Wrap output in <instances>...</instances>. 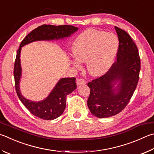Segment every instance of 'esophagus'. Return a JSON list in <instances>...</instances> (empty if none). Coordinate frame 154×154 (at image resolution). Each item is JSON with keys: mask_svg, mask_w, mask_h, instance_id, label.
Masks as SVG:
<instances>
[{"mask_svg": "<svg viewBox=\"0 0 154 154\" xmlns=\"http://www.w3.org/2000/svg\"><path fill=\"white\" fill-rule=\"evenodd\" d=\"M86 83V81L83 79H79L77 80V85H83Z\"/></svg>", "mask_w": 154, "mask_h": 154, "instance_id": "1", "label": "esophagus"}]
</instances>
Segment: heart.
<instances>
[{
  "label": "heart",
  "mask_w": 154,
  "mask_h": 154,
  "mask_svg": "<svg viewBox=\"0 0 154 154\" xmlns=\"http://www.w3.org/2000/svg\"><path fill=\"white\" fill-rule=\"evenodd\" d=\"M119 40L111 33L89 29L75 39L72 46L74 57L79 62H87L89 73L101 76L112 65L119 49ZM75 65H79L75 63Z\"/></svg>",
  "instance_id": "heart-1"
}]
</instances>
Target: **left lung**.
<instances>
[{"instance_id":"left-lung-1","label":"left lung","mask_w":154,"mask_h":154,"mask_svg":"<svg viewBox=\"0 0 154 154\" xmlns=\"http://www.w3.org/2000/svg\"><path fill=\"white\" fill-rule=\"evenodd\" d=\"M119 45L116 61L102 76L89 82L88 106L98 118H108L123 110L137 85L141 69L138 48L125 30L115 26Z\"/></svg>"}]
</instances>
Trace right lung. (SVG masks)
<instances>
[{
    "instance_id": "add662e5",
    "label": "right lung",
    "mask_w": 154,
    "mask_h": 154,
    "mask_svg": "<svg viewBox=\"0 0 154 154\" xmlns=\"http://www.w3.org/2000/svg\"><path fill=\"white\" fill-rule=\"evenodd\" d=\"M78 30L76 27L69 25L52 26L42 25L32 31L20 44L14 65L15 90L19 100L33 115L44 120H54L63 113L66 107V97L77 88L75 77L62 78L55 85L49 96L41 102L27 100L21 94L19 82L21 77L20 53L21 47L32 42L59 40L69 37Z\"/></svg>"
}]
</instances>
